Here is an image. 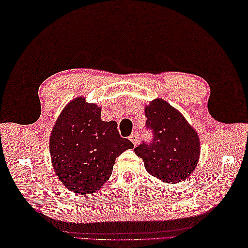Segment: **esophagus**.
<instances>
[{
    "instance_id": "obj_1",
    "label": "esophagus",
    "mask_w": 248,
    "mask_h": 248,
    "mask_svg": "<svg viewBox=\"0 0 248 248\" xmlns=\"http://www.w3.org/2000/svg\"><path fill=\"white\" fill-rule=\"evenodd\" d=\"M129 140L131 141V142H133V144L134 145H137L138 143H139V136H138V133H133L130 135V137H129Z\"/></svg>"
}]
</instances>
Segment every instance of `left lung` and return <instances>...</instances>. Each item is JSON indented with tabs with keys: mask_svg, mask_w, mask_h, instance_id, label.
I'll list each match as a JSON object with an SVG mask.
<instances>
[{
	"mask_svg": "<svg viewBox=\"0 0 248 248\" xmlns=\"http://www.w3.org/2000/svg\"><path fill=\"white\" fill-rule=\"evenodd\" d=\"M146 126L153 130L150 144L135 153L142 158L148 172L165 183H180L194 172L200 157V139L196 129L178 109L161 98L145 105Z\"/></svg>",
	"mask_w": 248,
	"mask_h": 248,
	"instance_id": "obj_1",
	"label": "left lung"
}]
</instances>
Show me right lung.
<instances>
[{
	"label": "right lung",
	"instance_id": "right-lung-1",
	"mask_svg": "<svg viewBox=\"0 0 248 248\" xmlns=\"http://www.w3.org/2000/svg\"><path fill=\"white\" fill-rule=\"evenodd\" d=\"M100 112L99 106L79 96L65 106L50 134L54 172L65 187L80 195L102 188L118 156L134 148L120 137L117 122L102 121Z\"/></svg>",
	"mask_w": 248,
	"mask_h": 248
}]
</instances>
